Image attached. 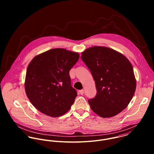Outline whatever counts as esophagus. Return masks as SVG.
Here are the masks:
<instances>
[{"instance_id":"1","label":"esophagus","mask_w":154,"mask_h":154,"mask_svg":"<svg viewBox=\"0 0 154 154\" xmlns=\"http://www.w3.org/2000/svg\"><path fill=\"white\" fill-rule=\"evenodd\" d=\"M79 93L81 94V95H83L84 93V91L83 89H81V90H79Z\"/></svg>"}]
</instances>
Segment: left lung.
<instances>
[{"mask_svg": "<svg viewBox=\"0 0 154 154\" xmlns=\"http://www.w3.org/2000/svg\"><path fill=\"white\" fill-rule=\"evenodd\" d=\"M81 59L90 70L97 88L95 97L88 101L92 110L107 118L125 109L136 87L129 60L111 48L100 46L85 50Z\"/></svg>", "mask_w": 154, "mask_h": 154, "instance_id": "obj_1", "label": "left lung"}]
</instances>
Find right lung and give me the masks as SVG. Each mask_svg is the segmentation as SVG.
I'll return each mask as SVG.
<instances>
[{"instance_id":"right-lung-1","label":"right lung","mask_w":154,"mask_h":154,"mask_svg":"<svg viewBox=\"0 0 154 154\" xmlns=\"http://www.w3.org/2000/svg\"><path fill=\"white\" fill-rule=\"evenodd\" d=\"M79 55L53 48L35 56L27 67L25 89L32 104L48 116L59 117L70 109L77 96L69 71Z\"/></svg>"}]
</instances>
